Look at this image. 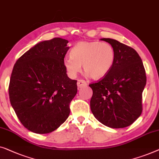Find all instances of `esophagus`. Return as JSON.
<instances>
[{"label":"esophagus","mask_w":159,"mask_h":159,"mask_svg":"<svg viewBox=\"0 0 159 159\" xmlns=\"http://www.w3.org/2000/svg\"><path fill=\"white\" fill-rule=\"evenodd\" d=\"M77 85H78V87H79V88H83V87H85L87 86V83L85 80L80 79L78 80Z\"/></svg>","instance_id":"1"}]
</instances>
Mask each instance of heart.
<instances>
[{
    "label": "heart",
    "mask_w": 159,
    "mask_h": 159,
    "mask_svg": "<svg viewBox=\"0 0 159 159\" xmlns=\"http://www.w3.org/2000/svg\"><path fill=\"white\" fill-rule=\"evenodd\" d=\"M70 56L64 60V66L70 76H76L83 66L89 77L99 79L106 75L112 68L115 51L107 42L82 41L73 47Z\"/></svg>",
    "instance_id": "b5f03b06"
}]
</instances>
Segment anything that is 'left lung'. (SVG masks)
Returning <instances> with one entry per match:
<instances>
[{
    "label": "left lung",
    "mask_w": 159,
    "mask_h": 159,
    "mask_svg": "<svg viewBox=\"0 0 159 159\" xmlns=\"http://www.w3.org/2000/svg\"><path fill=\"white\" fill-rule=\"evenodd\" d=\"M101 39L115 49V60L106 75L89 84L93 90L91 110L103 125L123 128L133 124L142 113L146 70L133 48L115 39Z\"/></svg>",
    "instance_id": "obj_1"
}]
</instances>
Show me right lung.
I'll use <instances>...</instances> for the list:
<instances>
[{"mask_svg":"<svg viewBox=\"0 0 159 159\" xmlns=\"http://www.w3.org/2000/svg\"><path fill=\"white\" fill-rule=\"evenodd\" d=\"M68 41L53 38L36 44L13 66L8 93L21 123L38 134L54 131L67 120L77 80L66 74Z\"/></svg>","mask_w":159,"mask_h":159,"instance_id":"add662e5","label":"right lung"}]
</instances>
